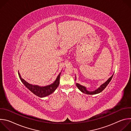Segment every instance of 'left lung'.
Returning a JSON list of instances; mask_svg holds the SVG:
<instances>
[{
    "mask_svg": "<svg viewBox=\"0 0 131 131\" xmlns=\"http://www.w3.org/2000/svg\"><path fill=\"white\" fill-rule=\"evenodd\" d=\"M113 75H114V74H113V75H112L104 83L102 84L98 89H97L96 90H95V91H89L87 90L85 86H84L83 85H80V84H79L78 83H76V85L77 86V88L79 89L80 91H81L82 93H85V94H89V95L96 94H98V93H101L102 91H103L106 88V87L107 86V85L109 84V83L111 81L112 78H113Z\"/></svg>",
    "mask_w": 131,
    "mask_h": 131,
    "instance_id": "8db88e82",
    "label": "left lung"
}]
</instances>
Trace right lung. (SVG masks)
<instances>
[{
  "mask_svg": "<svg viewBox=\"0 0 131 131\" xmlns=\"http://www.w3.org/2000/svg\"><path fill=\"white\" fill-rule=\"evenodd\" d=\"M18 73L20 80H21L22 82L24 84V85L29 90H30L32 93H33L35 95L40 97H44L50 95L54 92V91L57 89V88L59 85L61 73H60L57 79H56L55 81L53 83L45 86H40L37 85H33L29 84L21 77L19 72H18Z\"/></svg>",
  "mask_w": 131,
  "mask_h": 131,
  "instance_id": "obj_1",
  "label": "right lung"
}]
</instances>
